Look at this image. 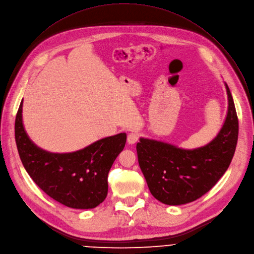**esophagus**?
Here are the masks:
<instances>
[{"instance_id":"esophagus-1","label":"esophagus","mask_w":254,"mask_h":254,"mask_svg":"<svg viewBox=\"0 0 254 254\" xmlns=\"http://www.w3.org/2000/svg\"><path fill=\"white\" fill-rule=\"evenodd\" d=\"M138 140H139V134H138V133L132 132V133H129V134H128L127 142H128L129 144H135Z\"/></svg>"}]
</instances>
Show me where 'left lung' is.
<instances>
[{"label": "left lung", "mask_w": 254, "mask_h": 254, "mask_svg": "<svg viewBox=\"0 0 254 254\" xmlns=\"http://www.w3.org/2000/svg\"><path fill=\"white\" fill-rule=\"evenodd\" d=\"M228 112L218 135L207 145L185 150L141 138L137 143L139 166L151 194L168 205L192 202L208 192L233 158L238 139V118L230 90Z\"/></svg>", "instance_id": "left-lung-1"}]
</instances>
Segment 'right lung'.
I'll use <instances>...</instances> for the list:
<instances>
[{
    "label": "right lung",
    "instance_id": "add662e5",
    "mask_svg": "<svg viewBox=\"0 0 254 254\" xmlns=\"http://www.w3.org/2000/svg\"><path fill=\"white\" fill-rule=\"evenodd\" d=\"M20 104L15 138L21 161L33 181L50 197L76 209L95 208L108 193V173L124 149L126 134L101 139L73 153H50L28 137Z\"/></svg>",
    "mask_w": 254,
    "mask_h": 254
}]
</instances>
